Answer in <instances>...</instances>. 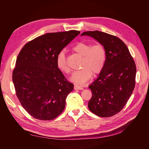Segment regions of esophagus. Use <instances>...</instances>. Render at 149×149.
Instances as JSON below:
<instances>
[{
	"label": "esophagus",
	"mask_w": 149,
	"mask_h": 149,
	"mask_svg": "<svg viewBox=\"0 0 149 149\" xmlns=\"http://www.w3.org/2000/svg\"><path fill=\"white\" fill-rule=\"evenodd\" d=\"M74 89L75 90H83V89H84V88H83L82 87L79 86V85H74Z\"/></svg>",
	"instance_id": "34e87169"
}]
</instances>
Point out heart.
I'll list each match as a JSON object with an SVG mask.
<instances>
[{
    "mask_svg": "<svg viewBox=\"0 0 149 149\" xmlns=\"http://www.w3.org/2000/svg\"><path fill=\"white\" fill-rule=\"evenodd\" d=\"M72 49L82 56L83 60L80 66L81 69L73 73L70 79L78 85H84L91 79L92 75H98L102 72L107 59L106 49L101 43L92 45L85 42H78ZM56 65L62 72L65 74L70 72L64 52H60L58 55Z\"/></svg>",
    "mask_w": 149,
    "mask_h": 149,
    "instance_id": "b5f03b06",
    "label": "heart"
}]
</instances>
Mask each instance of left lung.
Returning <instances> with one entry per match:
<instances>
[{"label": "left lung", "mask_w": 149, "mask_h": 149, "mask_svg": "<svg viewBox=\"0 0 149 149\" xmlns=\"http://www.w3.org/2000/svg\"><path fill=\"white\" fill-rule=\"evenodd\" d=\"M104 45L107 52L104 66L89 88L92 97L89 109L100 117L120 112L132 95L135 85L136 65L129 49L118 37L99 31H85Z\"/></svg>", "instance_id": "left-lung-1"}]
</instances>
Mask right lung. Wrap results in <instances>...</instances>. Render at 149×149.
Here are the masks:
<instances>
[{"mask_svg": "<svg viewBox=\"0 0 149 149\" xmlns=\"http://www.w3.org/2000/svg\"><path fill=\"white\" fill-rule=\"evenodd\" d=\"M79 33L75 30L49 33L27 42L19 52L12 81L22 106L35 119L53 120L64 110L74 84L58 68L56 58Z\"/></svg>", "mask_w": 149, "mask_h": 149, "instance_id": "1", "label": "right lung"}]
</instances>
